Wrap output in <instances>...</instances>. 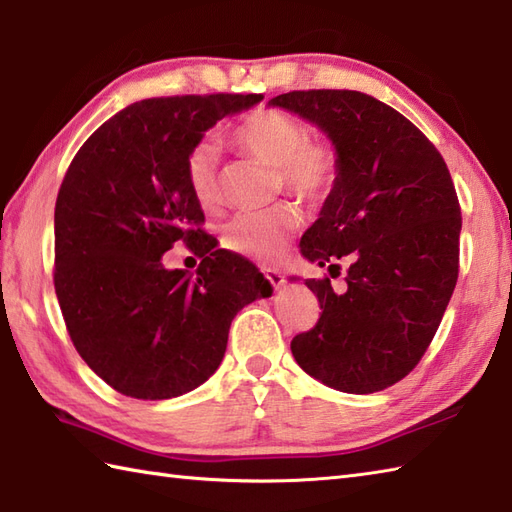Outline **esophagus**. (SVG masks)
Masks as SVG:
<instances>
[{
  "label": "esophagus",
  "mask_w": 512,
  "mask_h": 512,
  "mask_svg": "<svg viewBox=\"0 0 512 512\" xmlns=\"http://www.w3.org/2000/svg\"><path fill=\"white\" fill-rule=\"evenodd\" d=\"M262 273H264V277L270 281V286H273L275 290H279L281 286H284V275L279 273L277 268H262Z\"/></svg>",
  "instance_id": "34e87169"
}]
</instances>
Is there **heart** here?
<instances>
[{
  "label": "heart",
  "instance_id": "obj_1",
  "mask_svg": "<svg viewBox=\"0 0 512 512\" xmlns=\"http://www.w3.org/2000/svg\"><path fill=\"white\" fill-rule=\"evenodd\" d=\"M233 145L248 156L273 165L279 189L303 202H321L334 191L341 173V154L330 138L308 136L306 125L288 112L257 107L231 129ZM184 180L202 209L220 202L217 149L195 143L184 158ZM301 226V215L292 204H277L268 211L239 213L226 224L222 242L233 253L273 264L284 257L290 237Z\"/></svg>",
  "mask_w": 512,
  "mask_h": 512
}]
</instances>
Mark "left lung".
<instances>
[{
	"label": "left lung",
	"mask_w": 512,
	"mask_h": 512,
	"mask_svg": "<svg viewBox=\"0 0 512 512\" xmlns=\"http://www.w3.org/2000/svg\"><path fill=\"white\" fill-rule=\"evenodd\" d=\"M321 127L341 173L301 255L341 270L347 290L306 279L321 317L290 343L303 372L347 394H374L420 363L460 268L462 215L440 151L394 107L354 90H295L270 99Z\"/></svg>",
	"instance_id": "8db88e82"
}]
</instances>
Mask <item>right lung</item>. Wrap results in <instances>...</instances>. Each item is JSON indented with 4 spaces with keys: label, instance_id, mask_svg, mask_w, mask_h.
Returning <instances> with one entry per match:
<instances>
[{
    "label": "right lung",
    "instance_id": "obj_1",
    "mask_svg": "<svg viewBox=\"0 0 512 512\" xmlns=\"http://www.w3.org/2000/svg\"><path fill=\"white\" fill-rule=\"evenodd\" d=\"M262 94H187L125 107L85 140L54 206V292L70 339L125 396L165 400L220 367L235 314L270 297L268 279L202 231L184 180L187 151ZM182 241L203 262L167 271Z\"/></svg>",
    "mask_w": 512,
    "mask_h": 512
}]
</instances>
